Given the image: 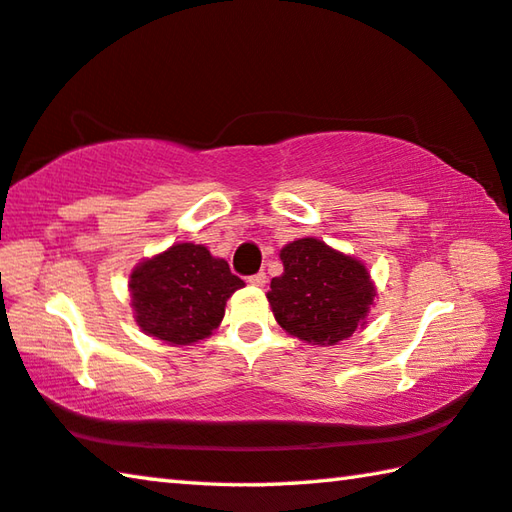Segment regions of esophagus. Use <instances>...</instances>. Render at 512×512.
Returning <instances> with one entry per match:
<instances>
[{"label": "esophagus", "mask_w": 512, "mask_h": 512, "mask_svg": "<svg viewBox=\"0 0 512 512\" xmlns=\"http://www.w3.org/2000/svg\"><path fill=\"white\" fill-rule=\"evenodd\" d=\"M248 282L253 284V287H264V284H266V273H255V275H250V277H248Z\"/></svg>", "instance_id": "1"}]
</instances>
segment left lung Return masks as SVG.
Listing matches in <instances>:
<instances>
[{
	"label": "left lung",
	"mask_w": 512,
	"mask_h": 512,
	"mask_svg": "<svg viewBox=\"0 0 512 512\" xmlns=\"http://www.w3.org/2000/svg\"><path fill=\"white\" fill-rule=\"evenodd\" d=\"M284 273L266 293L273 316L293 339L336 345L363 329L377 287L361 259L316 237H302L280 250Z\"/></svg>",
	"instance_id": "1"
}]
</instances>
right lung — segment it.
I'll return each mask as SVG.
<instances>
[{
  "instance_id": "obj_1",
  "label": "right lung",
  "mask_w": 512,
  "mask_h": 512,
  "mask_svg": "<svg viewBox=\"0 0 512 512\" xmlns=\"http://www.w3.org/2000/svg\"><path fill=\"white\" fill-rule=\"evenodd\" d=\"M244 280L207 246L183 241L142 259L128 275L135 323L146 336L176 348L212 336L225 316V302Z\"/></svg>"
}]
</instances>
